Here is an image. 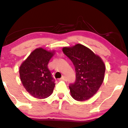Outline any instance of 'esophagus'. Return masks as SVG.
I'll return each instance as SVG.
<instances>
[{
  "label": "esophagus",
  "mask_w": 128,
  "mask_h": 128,
  "mask_svg": "<svg viewBox=\"0 0 128 128\" xmlns=\"http://www.w3.org/2000/svg\"><path fill=\"white\" fill-rule=\"evenodd\" d=\"M60 80H62V81H66L67 79H66V78L65 77V76H62L61 78H60Z\"/></svg>",
  "instance_id": "34e87169"
}]
</instances>
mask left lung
<instances>
[{"label":"left lung","mask_w":128,"mask_h":128,"mask_svg":"<svg viewBox=\"0 0 128 128\" xmlns=\"http://www.w3.org/2000/svg\"><path fill=\"white\" fill-rule=\"evenodd\" d=\"M73 62L76 80L69 86L70 95L75 100L84 101L92 97L103 83L106 66L102 60L88 47L76 44L62 48Z\"/></svg>","instance_id":"left-lung-1"}]
</instances>
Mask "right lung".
Returning <instances> with one entry per match:
<instances>
[{"mask_svg":"<svg viewBox=\"0 0 128 128\" xmlns=\"http://www.w3.org/2000/svg\"><path fill=\"white\" fill-rule=\"evenodd\" d=\"M54 51L36 48L20 67V76L23 86L32 96L45 99L53 93L54 80L48 68Z\"/></svg>","mask_w":128,"mask_h":128,"instance_id":"right-lung-1","label":"right lung"}]
</instances>
